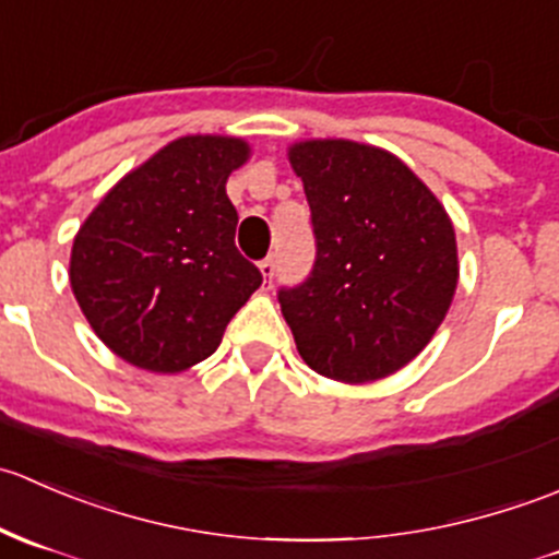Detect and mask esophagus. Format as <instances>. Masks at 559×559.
<instances>
[{"label":"esophagus","instance_id":"esophagus-1","mask_svg":"<svg viewBox=\"0 0 559 559\" xmlns=\"http://www.w3.org/2000/svg\"><path fill=\"white\" fill-rule=\"evenodd\" d=\"M259 270H262V275H264V281H273V275H275V259L273 257H267V259H262V262H259Z\"/></svg>","mask_w":559,"mask_h":559}]
</instances>
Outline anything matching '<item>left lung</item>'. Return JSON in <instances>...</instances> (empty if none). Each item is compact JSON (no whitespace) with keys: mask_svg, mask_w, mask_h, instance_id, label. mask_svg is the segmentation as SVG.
Wrapping results in <instances>:
<instances>
[{"mask_svg":"<svg viewBox=\"0 0 559 559\" xmlns=\"http://www.w3.org/2000/svg\"><path fill=\"white\" fill-rule=\"evenodd\" d=\"M316 235L306 284L278 295L297 352L341 384L386 379L432 341L460 259L447 207L403 159L343 138L292 143Z\"/></svg>","mask_w":559,"mask_h":559,"instance_id":"left-lung-1","label":"left lung"}]
</instances>
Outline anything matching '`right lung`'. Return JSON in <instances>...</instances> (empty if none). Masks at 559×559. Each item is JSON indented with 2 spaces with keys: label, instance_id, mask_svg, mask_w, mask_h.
Wrapping results in <instances>:
<instances>
[{
  "label": "right lung",
  "instance_id": "right-lung-1",
  "mask_svg": "<svg viewBox=\"0 0 559 559\" xmlns=\"http://www.w3.org/2000/svg\"><path fill=\"white\" fill-rule=\"evenodd\" d=\"M251 159L233 134H186L129 170L72 240L70 286L99 341L148 373L211 357L262 284L235 248L227 178Z\"/></svg>",
  "mask_w": 559,
  "mask_h": 559
}]
</instances>
